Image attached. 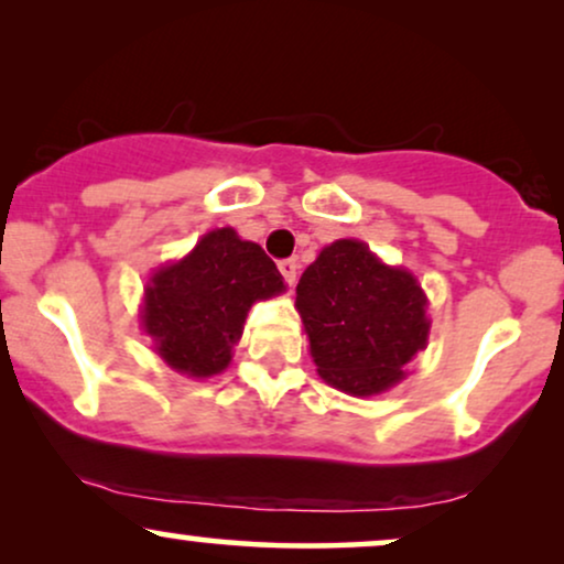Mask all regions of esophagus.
<instances>
[{
  "mask_svg": "<svg viewBox=\"0 0 564 564\" xmlns=\"http://www.w3.org/2000/svg\"><path fill=\"white\" fill-rule=\"evenodd\" d=\"M278 270H281L283 281H286L289 286H294V281H296V260H281V262H278Z\"/></svg>",
  "mask_w": 564,
  "mask_h": 564,
  "instance_id": "1",
  "label": "esophagus"
}]
</instances>
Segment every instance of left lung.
Here are the masks:
<instances>
[{
    "label": "left lung",
    "instance_id": "1",
    "mask_svg": "<svg viewBox=\"0 0 564 564\" xmlns=\"http://www.w3.org/2000/svg\"><path fill=\"white\" fill-rule=\"evenodd\" d=\"M296 310L321 379L355 398L398 384L430 336L416 278L384 264L355 238L326 246L304 270Z\"/></svg>",
    "mask_w": 564,
    "mask_h": 564
}]
</instances>
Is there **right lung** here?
<instances>
[{
    "mask_svg": "<svg viewBox=\"0 0 564 564\" xmlns=\"http://www.w3.org/2000/svg\"><path fill=\"white\" fill-rule=\"evenodd\" d=\"M281 291H286L283 275L260 243L243 241L232 228H217L191 254L151 275L142 328L159 358L177 373L215 377L228 368L251 304Z\"/></svg>",
    "mask_w": 564,
    "mask_h": 564,
    "instance_id": "1",
    "label": "right lung"
}]
</instances>
